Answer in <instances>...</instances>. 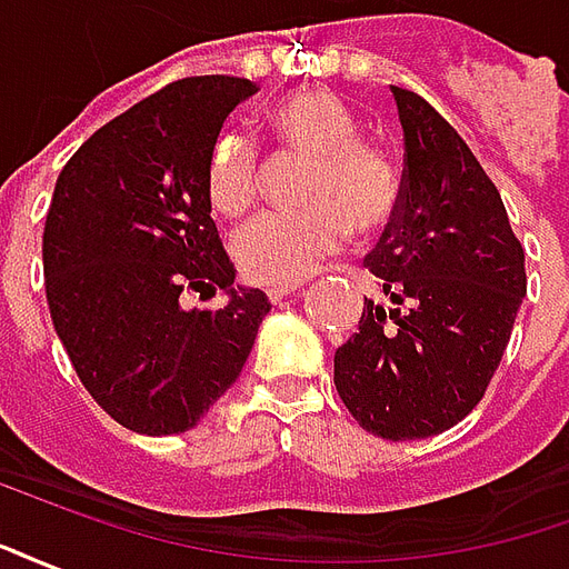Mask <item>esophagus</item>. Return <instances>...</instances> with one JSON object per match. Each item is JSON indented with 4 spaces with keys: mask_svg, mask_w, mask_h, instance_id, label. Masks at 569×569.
I'll use <instances>...</instances> for the list:
<instances>
[{
    "mask_svg": "<svg viewBox=\"0 0 569 569\" xmlns=\"http://www.w3.org/2000/svg\"><path fill=\"white\" fill-rule=\"evenodd\" d=\"M301 286L305 283H277L268 289V298H271V301H280V298L286 296H296V292H301Z\"/></svg>",
    "mask_w": 569,
    "mask_h": 569,
    "instance_id": "1",
    "label": "esophagus"
}]
</instances>
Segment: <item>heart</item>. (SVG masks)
<instances>
[{"instance_id": "obj_1", "label": "heart", "mask_w": 569, "mask_h": 569, "mask_svg": "<svg viewBox=\"0 0 569 569\" xmlns=\"http://www.w3.org/2000/svg\"><path fill=\"white\" fill-rule=\"evenodd\" d=\"M268 128L286 151L308 158L298 188L301 212L261 216L234 237V259L252 283H298L341 252L350 228L383 234L402 210V173L378 146L359 140V124L332 91L301 88L268 112ZM212 210L237 219L261 198V163L252 140L224 133L207 161Z\"/></svg>"}]
</instances>
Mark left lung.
<instances>
[{
  "label": "left lung",
  "instance_id": "left-lung-1",
  "mask_svg": "<svg viewBox=\"0 0 569 569\" xmlns=\"http://www.w3.org/2000/svg\"><path fill=\"white\" fill-rule=\"evenodd\" d=\"M390 91L406 140L402 210L366 259L390 305L366 301L359 332L335 350V387L366 432L408 441L481 402L527 273L500 191L463 137L415 91Z\"/></svg>",
  "mask_w": 569,
  "mask_h": 569
}]
</instances>
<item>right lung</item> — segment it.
Here are the masks:
<instances>
[{
  "label": "right lung",
  "instance_id": "1",
  "mask_svg": "<svg viewBox=\"0 0 569 569\" xmlns=\"http://www.w3.org/2000/svg\"><path fill=\"white\" fill-rule=\"evenodd\" d=\"M249 79L194 76L112 118L57 176L42 261L51 320L109 418L173 436L231 390L271 301L234 286L207 198V161ZM222 288L219 311H186L182 288Z\"/></svg>",
  "mask_w": 569,
  "mask_h": 569
}]
</instances>
